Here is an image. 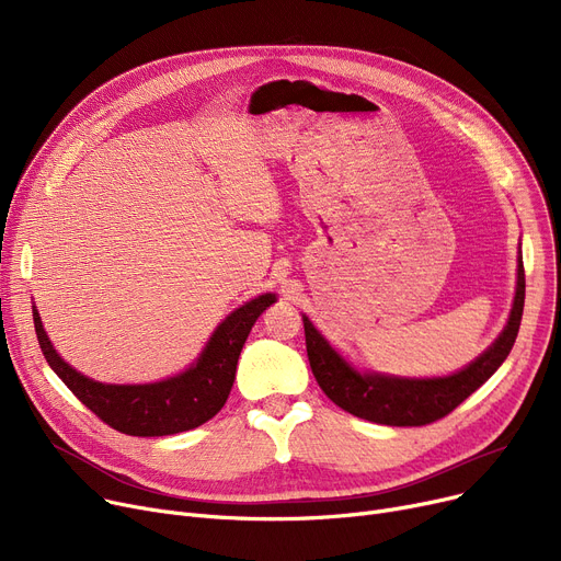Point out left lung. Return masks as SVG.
<instances>
[{"mask_svg": "<svg viewBox=\"0 0 561 561\" xmlns=\"http://www.w3.org/2000/svg\"><path fill=\"white\" fill-rule=\"evenodd\" d=\"M525 305V271L518 254V277L514 305L505 330L466 368L444 377H398L387 373H370L352 366L330 341L322 336L313 322L302 316L307 355L318 387L325 396L345 409L347 414L379 425L419 427L448 416L470 393L503 366L518 336Z\"/></svg>", "mask_w": 561, "mask_h": 561, "instance_id": "1", "label": "left lung"}]
</instances>
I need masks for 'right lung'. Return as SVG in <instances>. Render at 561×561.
Listing matches in <instances>:
<instances>
[{"label": "right lung", "instance_id": "obj_1", "mask_svg": "<svg viewBox=\"0 0 561 561\" xmlns=\"http://www.w3.org/2000/svg\"><path fill=\"white\" fill-rule=\"evenodd\" d=\"M273 302H277L275 293H263L233 309L186 370L152 385H104L85 377L54 350L36 307L34 328L49 368L106 425L129 436H168L199 427L222 409L245 339L256 318Z\"/></svg>", "mask_w": 561, "mask_h": 561}]
</instances>
